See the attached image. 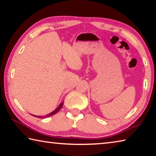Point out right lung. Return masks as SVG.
Wrapping results in <instances>:
<instances>
[{
    "label": "right lung",
    "instance_id": "right-lung-1",
    "mask_svg": "<svg viewBox=\"0 0 156 156\" xmlns=\"http://www.w3.org/2000/svg\"><path fill=\"white\" fill-rule=\"evenodd\" d=\"M63 104H64V102H62L61 103H60V104L58 105V107L56 109H55L54 111H53V112H52L51 113H49V114L45 115H43V116H41V115H38V116H36V115H35V116H36V117H38V118H44L50 117V116H51V115H53L56 114V113L57 112H58L59 111H60V109H61L62 107L63 106Z\"/></svg>",
    "mask_w": 156,
    "mask_h": 156
}]
</instances>
